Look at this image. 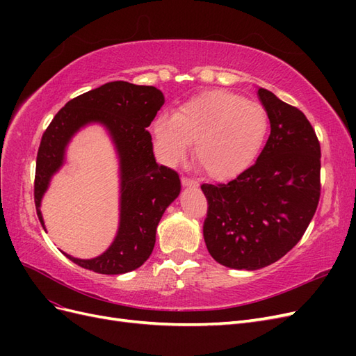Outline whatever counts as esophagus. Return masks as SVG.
Listing matches in <instances>:
<instances>
[{"instance_id":"esophagus-1","label":"esophagus","mask_w":356,"mask_h":356,"mask_svg":"<svg viewBox=\"0 0 356 356\" xmlns=\"http://www.w3.org/2000/svg\"><path fill=\"white\" fill-rule=\"evenodd\" d=\"M181 184L184 186V187H197V182L190 179V178H187V177H182V178H181Z\"/></svg>"}]
</instances>
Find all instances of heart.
Returning a JSON list of instances; mask_svg holds the SVG:
<instances>
[{
    "mask_svg": "<svg viewBox=\"0 0 356 356\" xmlns=\"http://www.w3.org/2000/svg\"><path fill=\"white\" fill-rule=\"evenodd\" d=\"M267 132L263 105L222 89L195 96L174 115H159L153 124L161 161L177 165L196 144V163L217 181L238 178L250 169L261 153Z\"/></svg>",
    "mask_w": 356,
    "mask_h": 356,
    "instance_id": "obj_1",
    "label": "heart"
}]
</instances>
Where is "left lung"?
<instances>
[{
  "instance_id": "1",
  "label": "left lung",
  "mask_w": 356,
  "mask_h": 356,
  "mask_svg": "<svg viewBox=\"0 0 356 356\" xmlns=\"http://www.w3.org/2000/svg\"><path fill=\"white\" fill-rule=\"evenodd\" d=\"M270 136L255 163L227 184H203L204 243L217 263L257 270L293 250L321 196V147L306 115L258 88Z\"/></svg>"
}]
</instances>
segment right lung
<instances>
[{"instance_id":"add662e5","label":"right lung","mask_w":356,"mask_h":356,"mask_svg":"<svg viewBox=\"0 0 356 356\" xmlns=\"http://www.w3.org/2000/svg\"><path fill=\"white\" fill-rule=\"evenodd\" d=\"M165 104L153 86L111 81L71 99L42 134L35 168L34 200L38 220L41 200L51 177L65 163L72 136L88 124H101L108 132L118 157L120 221L108 250L81 260L65 252L80 267L102 275H122L141 267L152 255L161 215L181 191L175 170L156 163L152 135L147 127Z\"/></svg>"}]
</instances>
